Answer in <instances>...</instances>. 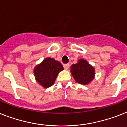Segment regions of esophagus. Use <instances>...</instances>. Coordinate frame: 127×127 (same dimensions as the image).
I'll return each instance as SVG.
<instances>
[{"label": "esophagus", "mask_w": 127, "mask_h": 127, "mask_svg": "<svg viewBox=\"0 0 127 127\" xmlns=\"http://www.w3.org/2000/svg\"><path fill=\"white\" fill-rule=\"evenodd\" d=\"M63 66L66 70H68L69 68V67H70V64H63Z\"/></svg>", "instance_id": "34e87169"}]
</instances>
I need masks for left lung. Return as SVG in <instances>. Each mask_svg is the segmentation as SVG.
<instances>
[{"mask_svg":"<svg viewBox=\"0 0 127 127\" xmlns=\"http://www.w3.org/2000/svg\"><path fill=\"white\" fill-rule=\"evenodd\" d=\"M70 72L77 83L87 85L95 78V70L85 59H80L70 67Z\"/></svg>","mask_w":127,"mask_h":127,"instance_id":"8db88e82","label":"left lung"}]
</instances>
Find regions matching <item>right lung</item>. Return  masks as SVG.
<instances>
[{
  "mask_svg": "<svg viewBox=\"0 0 127 127\" xmlns=\"http://www.w3.org/2000/svg\"><path fill=\"white\" fill-rule=\"evenodd\" d=\"M61 63L54 59L47 57L34 68L36 81L44 88L51 87L55 83L59 73L63 70Z\"/></svg>",
  "mask_w": 127,
  "mask_h": 127,
  "instance_id": "1",
  "label": "right lung"
}]
</instances>
